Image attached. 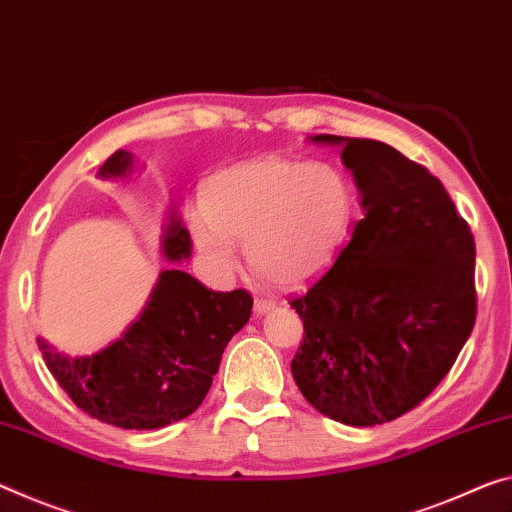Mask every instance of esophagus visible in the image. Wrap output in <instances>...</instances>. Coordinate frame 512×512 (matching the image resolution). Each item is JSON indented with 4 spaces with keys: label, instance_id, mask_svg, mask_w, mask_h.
Wrapping results in <instances>:
<instances>
[{
    "label": "esophagus",
    "instance_id": "1",
    "mask_svg": "<svg viewBox=\"0 0 512 512\" xmlns=\"http://www.w3.org/2000/svg\"><path fill=\"white\" fill-rule=\"evenodd\" d=\"M273 307H275V303L271 298H262V296L255 298V314H266V312H271Z\"/></svg>",
    "mask_w": 512,
    "mask_h": 512
}]
</instances>
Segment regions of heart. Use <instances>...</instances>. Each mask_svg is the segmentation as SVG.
<instances>
[{"mask_svg": "<svg viewBox=\"0 0 512 512\" xmlns=\"http://www.w3.org/2000/svg\"><path fill=\"white\" fill-rule=\"evenodd\" d=\"M200 209L191 218V237L216 271L237 269L234 241H241L259 278L298 289L342 257L360 196L353 177L332 161L264 157L207 177Z\"/></svg>", "mask_w": 512, "mask_h": 512, "instance_id": "obj_1", "label": "heart"}]
</instances>
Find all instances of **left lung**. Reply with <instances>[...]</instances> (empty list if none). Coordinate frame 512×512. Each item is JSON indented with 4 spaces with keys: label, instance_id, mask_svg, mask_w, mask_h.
Segmentation results:
<instances>
[{
    "label": "left lung",
    "instance_id": "obj_1",
    "mask_svg": "<svg viewBox=\"0 0 512 512\" xmlns=\"http://www.w3.org/2000/svg\"><path fill=\"white\" fill-rule=\"evenodd\" d=\"M312 141L344 145L364 216L337 264L289 300L305 330L291 373L321 415L385 424L442 383L472 335L474 234L442 182L392 145Z\"/></svg>",
    "mask_w": 512,
    "mask_h": 512
}]
</instances>
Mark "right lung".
<instances>
[{
  "instance_id": "1",
  "label": "right lung",
  "mask_w": 512,
  "mask_h": 512,
  "mask_svg": "<svg viewBox=\"0 0 512 512\" xmlns=\"http://www.w3.org/2000/svg\"><path fill=\"white\" fill-rule=\"evenodd\" d=\"M132 166L118 150L104 161L102 177H120ZM164 253L189 257L191 239L180 223L170 227ZM246 289L212 291L191 273L159 275L150 303L118 342L91 358L70 360L38 339L47 369L86 415L118 428L150 431L189 417L205 399L223 351L250 319Z\"/></svg>"
}]
</instances>
